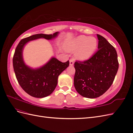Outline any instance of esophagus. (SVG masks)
<instances>
[{
  "instance_id": "1",
  "label": "esophagus",
  "mask_w": 133,
  "mask_h": 133,
  "mask_svg": "<svg viewBox=\"0 0 133 133\" xmlns=\"http://www.w3.org/2000/svg\"><path fill=\"white\" fill-rule=\"evenodd\" d=\"M74 63V59H71L70 60V66H73Z\"/></svg>"
}]
</instances>
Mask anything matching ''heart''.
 <instances>
[{
	"mask_svg": "<svg viewBox=\"0 0 133 133\" xmlns=\"http://www.w3.org/2000/svg\"><path fill=\"white\" fill-rule=\"evenodd\" d=\"M97 48L96 38L80 35L66 40L64 48L67 51H75V58L79 61H86L91 57Z\"/></svg>",
	"mask_w": 133,
	"mask_h": 133,
	"instance_id": "1",
	"label": "heart"
}]
</instances>
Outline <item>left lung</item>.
I'll return each instance as SVG.
<instances>
[{
    "label": "left lung",
    "mask_w": 133,
    "mask_h": 133,
    "mask_svg": "<svg viewBox=\"0 0 133 133\" xmlns=\"http://www.w3.org/2000/svg\"><path fill=\"white\" fill-rule=\"evenodd\" d=\"M98 50L92 57L75 63L74 86L83 97L94 98L110 88L118 70L119 63L115 48L104 37L97 35Z\"/></svg>",
    "instance_id": "left-lung-1"
}]
</instances>
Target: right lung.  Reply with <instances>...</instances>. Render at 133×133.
I'll return each instance as SVG.
<instances>
[{"label":"right lung","instance_id":"right-lung-1","mask_svg":"<svg viewBox=\"0 0 133 133\" xmlns=\"http://www.w3.org/2000/svg\"><path fill=\"white\" fill-rule=\"evenodd\" d=\"M59 32L53 35L37 34L22 39L15 51L13 59V68L18 83L29 95L43 98L51 95L56 88L58 77L69 66V61L63 63L55 57H52L44 65L32 68L26 64L23 56L25 45L29 42L39 38L47 40L55 39Z\"/></svg>","mask_w":133,"mask_h":133}]
</instances>
